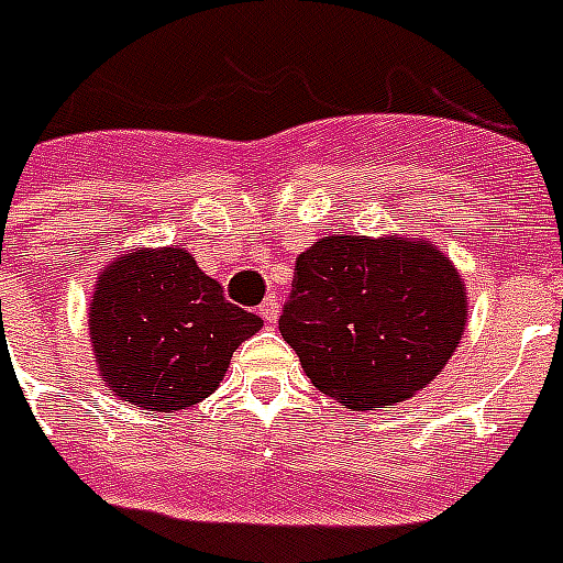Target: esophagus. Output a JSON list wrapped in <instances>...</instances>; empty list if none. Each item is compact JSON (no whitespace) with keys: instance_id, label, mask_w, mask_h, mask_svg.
<instances>
[{"instance_id":"1","label":"esophagus","mask_w":563,"mask_h":563,"mask_svg":"<svg viewBox=\"0 0 563 563\" xmlns=\"http://www.w3.org/2000/svg\"><path fill=\"white\" fill-rule=\"evenodd\" d=\"M277 314H280V303H277V297H266L263 303H260V318L266 323L277 321Z\"/></svg>"}]
</instances>
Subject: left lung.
Returning a JSON list of instances; mask_svg holds the SVG:
<instances>
[{
  "label": "left lung",
  "mask_w": 563,
  "mask_h": 563,
  "mask_svg": "<svg viewBox=\"0 0 563 563\" xmlns=\"http://www.w3.org/2000/svg\"><path fill=\"white\" fill-rule=\"evenodd\" d=\"M465 286L416 236H323L295 263L280 335L321 393L353 410L410 399L465 332Z\"/></svg>",
  "instance_id": "8db88e82"
}]
</instances>
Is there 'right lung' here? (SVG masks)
<instances>
[{
    "instance_id": "right-lung-1",
    "label": "right lung",
    "mask_w": 563,
    "mask_h": 563,
    "mask_svg": "<svg viewBox=\"0 0 563 563\" xmlns=\"http://www.w3.org/2000/svg\"><path fill=\"white\" fill-rule=\"evenodd\" d=\"M263 318L228 303L185 249H141L100 272L89 338L100 378L141 410L194 408L225 376Z\"/></svg>"
}]
</instances>
